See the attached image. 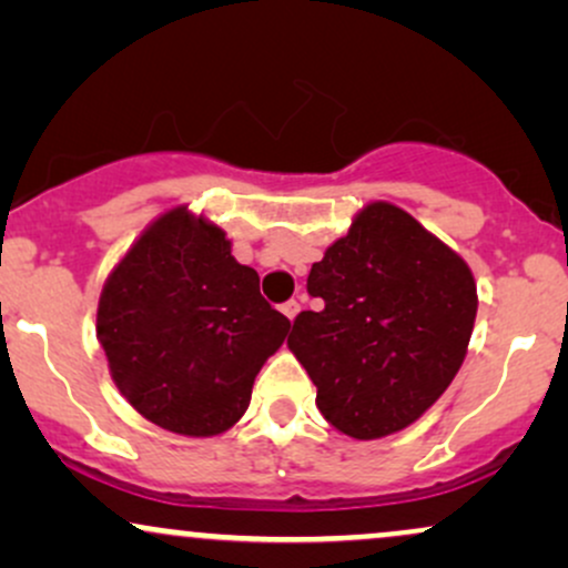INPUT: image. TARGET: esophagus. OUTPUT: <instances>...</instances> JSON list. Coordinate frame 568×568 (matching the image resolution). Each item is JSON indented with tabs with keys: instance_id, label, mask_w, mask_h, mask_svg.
<instances>
[{
	"instance_id": "esophagus-1",
	"label": "esophagus",
	"mask_w": 568,
	"mask_h": 568,
	"mask_svg": "<svg viewBox=\"0 0 568 568\" xmlns=\"http://www.w3.org/2000/svg\"><path fill=\"white\" fill-rule=\"evenodd\" d=\"M298 312H302V304H298L296 298H291V302H285V304H283V315L288 317V321H293V317H296Z\"/></svg>"
}]
</instances>
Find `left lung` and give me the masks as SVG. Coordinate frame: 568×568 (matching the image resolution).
<instances>
[{"label":"left lung","mask_w":568,"mask_h":568,"mask_svg":"<svg viewBox=\"0 0 568 568\" xmlns=\"http://www.w3.org/2000/svg\"><path fill=\"white\" fill-rule=\"evenodd\" d=\"M288 347L338 433L374 440L408 427L446 393L467 355L478 293L465 258L414 216L371 202L312 264Z\"/></svg>","instance_id":"8db88e82"}]
</instances>
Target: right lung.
<instances>
[{
    "mask_svg": "<svg viewBox=\"0 0 568 568\" xmlns=\"http://www.w3.org/2000/svg\"><path fill=\"white\" fill-rule=\"evenodd\" d=\"M288 328L256 270L234 262L224 230L184 205L149 224L114 266L95 323L130 406L189 438L224 433L245 414Z\"/></svg>",
    "mask_w": 568,
    "mask_h": 568,
    "instance_id": "obj_1",
    "label": "right lung"
}]
</instances>
